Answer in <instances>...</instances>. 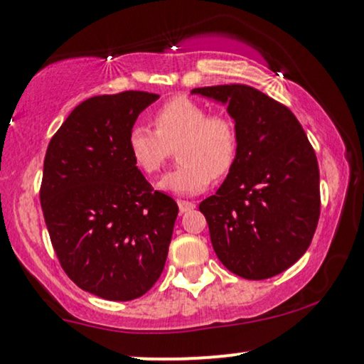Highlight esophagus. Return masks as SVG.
Returning a JSON list of instances; mask_svg holds the SVG:
<instances>
[{
    "mask_svg": "<svg viewBox=\"0 0 364 364\" xmlns=\"http://www.w3.org/2000/svg\"><path fill=\"white\" fill-rule=\"evenodd\" d=\"M178 208H180V213L184 214L196 208V204L191 203V200H178Z\"/></svg>",
    "mask_w": 364,
    "mask_h": 364,
    "instance_id": "obj_1",
    "label": "esophagus"
}]
</instances>
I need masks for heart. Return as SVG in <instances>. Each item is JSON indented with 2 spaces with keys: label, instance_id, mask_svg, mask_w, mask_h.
<instances>
[{
  "label": "heart",
  "instance_id": "1",
  "mask_svg": "<svg viewBox=\"0 0 364 364\" xmlns=\"http://www.w3.org/2000/svg\"><path fill=\"white\" fill-rule=\"evenodd\" d=\"M155 130L135 126L127 150L134 165L145 175L159 173L171 151L178 149L181 166L161 178L159 188L175 196L204 191L213 176L229 175L237 159V130L230 119L209 114L189 97H173L154 114Z\"/></svg>",
  "mask_w": 364,
  "mask_h": 364
}]
</instances>
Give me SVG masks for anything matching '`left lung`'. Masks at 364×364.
Wrapping results in <instances>:
<instances>
[{
	"label": "left lung",
	"instance_id": "obj_1",
	"mask_svg": "<svg viewBox=\"0 0 364 364\" xmlns=\"http://www.w3.org/2000/svg\"><path fill=\"white\" fill-rule=\"evenodd\" d=\"M234 119L237 159L217 193L199 204L214 252L245 279L292 267L311 245L321 215V178L312 145L286 106L245 85L194 88Z\"/></svg>",
	"mask_w": 364,
	"mask_h": 364
}]
</instances>
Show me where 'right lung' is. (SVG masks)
<instances>
[{
    "label": "right lung",
    "mask_w": 364,
    "mask_h": 364,
    "mask_svg": "<svg viewBox=\"0 0 364 364\" xmlns=\"http://www.w3.org/2000/svg\"><path fill=\"white\" fill-rule=\"evenodd\" d=\"M159 95L124 91L78 105L43 160L41 204L70 279L107 301L144 296L164 271L178 205L134 165L127 137Z\"/></svg>",
    "instance_id": "1"
}]
</instances>
